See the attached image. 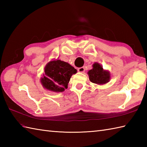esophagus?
Returning <instances> with one entry per match:
<instances>
[{
	"instance_id": "obj_1",
	"label": "esophagus",
	"mask_w": 147,
	"mask_h": 147,
	"mask_svg": "<svg viewBox=\"0 0 147 147\" xmlns=\"http://www.w3.org/2000/svg\"><path fill=\"white\" fill-rule=\"evenodd\" d=\"M78 71L80 73H84L85 72V67H81L78 69Z\"/></svg>"
}]
</instances>
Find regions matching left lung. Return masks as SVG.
Returning a JSON list of instances; mask_svg holds the SVG:
<instances>
[{
	"instance_id": "obj_1",
	"label": "left lung",
	"mask_w": 147,
	"mask_h": 147,
	"mask_svg": "<svg viewBox=\"0 0 147 147\" xmlns=\"http://www.w3.org/2000/svg\"><path fill=\"white\" fill-rule=\"evenodd\" d=\"M90 82L98 84L104 85L109 82L111 78L110 73L108 71L104 70L98 62H95L93 64V69L88 72Z\"/></svg>"
}]
</instances>
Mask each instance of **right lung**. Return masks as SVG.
I'll use <instances>...</instances> for the list:
<instances>
[{
    "mask_svg": "<svg viewBox=\"0 0 147 147\" xmlns=\"http://www.w3.org/2000/svg\"><path fill=\"white\" fill-rule=\"evenodd\" d=\"M77 70L67 62L54 60L48 62L45 67V74L41 78L43 88L54 92H62L67 88L71 76Z\"/></svg>",
    "mask_w": 147,
    "mask_h": 147,
    "instance_id": "obj_1",
    "label": "right lung"
}]
</instances>
